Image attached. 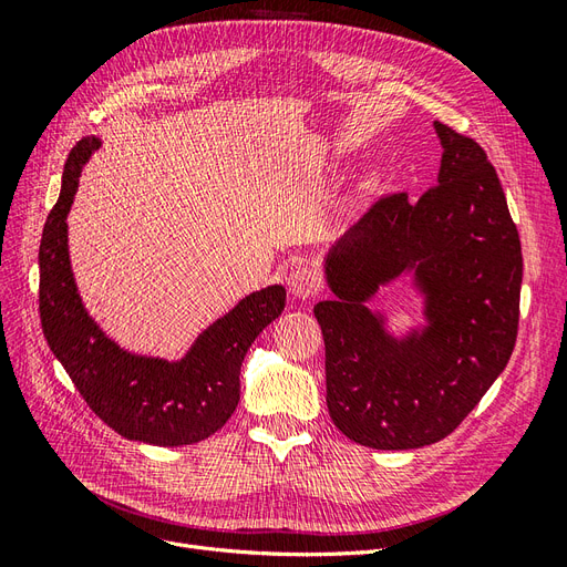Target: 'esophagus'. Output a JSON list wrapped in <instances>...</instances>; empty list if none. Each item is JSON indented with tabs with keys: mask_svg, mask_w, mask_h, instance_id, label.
<instances>
[{
	"mask_svg": "<svg viewBox=\"0 0 567 567\" xmlns=\"http://www.w3.org/2000/svg\"><path fill=\"white\" fill-rule=\"evenodd\" d=\"M321 274L315 267L300 265L288 274V290L293 298H312L321 290Z\"/></svg>",
	"mask_w": 567,
	"mask_h": 567,
	"instance_id": "1",
	"label": "esophagus"
}]
</instances>
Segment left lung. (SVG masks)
Returning a JSON list of instances; mask_svg holds the SVG:
<instances>
[{"mask_svg":"<svg viewBox=\"0 0 567 567\" xmlns=\"http://www.w3.org/2000/svg\"><path fill=\"white\" fill-rule=\"evenodd\" d=\"M435 186L375 200L326 260L336 293L315 307L326 404L342 435L371 450H416L456 431L518 338L523 252L504 188L475 140L435 123ZM414 268L432 326L392 341L363 302Z\"/></svg>","mask_w":567,"mask_h":567,"instance_id":"8db88e82","label":"left lung"}]
</instances>
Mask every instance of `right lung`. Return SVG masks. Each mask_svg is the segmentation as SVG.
<instances>
[{"mask_svg":"<svg viewBox=\"0 0 567 567\" xmlns=\"http://www.w3.org/2000/svg\"><path fill=\"white\" fill-rule=\"evenodd\" d=\"M99 146L82 140L68 153L61 196L40 244V319L51 352L94 414L117 435L182 447L217 433L241 398V364L252 340L286 307L284 286L257 290L205 331L182 362L134 357L101 333L84 312L68 260L65 217L78 177Z\"/></svg>","mask_w":567,"mask_h":567,"instance_id":"1","label":"right lung"}]
</instances>
